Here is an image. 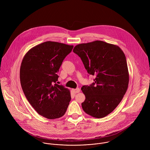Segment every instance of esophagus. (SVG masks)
Here are the masks:
<instances>
[{
	"mask_svg": "<svg viewBox=\"0 0 150 150\" xmlns=\"http://www.w3.org/2000/svg\"><path fill=\"white\" fill-rule=\"evenodd\" d=\"M72 91H73V92L74 93H79V92H80V88L73 89H72Z\"/></svg>",
	"mask_w": 150,
	"mask_h": 150,
	"instance_id": "obj_1",
	"label": "esophagus"
}]
</instances>
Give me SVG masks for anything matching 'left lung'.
I'll use <instances>...</instances> for the list:
<instances>
[{"mask_svg":"<svg viewBox=\"0 0 150 150\" xmlns=\"http://www.w3.org/2000/svg\"><path fill=\"white\" fill-rule=\"evenodd\" d=\"M81 58L94 83L82 86L86 99L81 106L88 115L101 118L110 114L121 102L128 87L125 55L117 45L96 40L76 45L73 51Z\"/></svg>","mask_w":150,"mask_h":150,"instance_id":"obj_1","label":"left lung"}]
</instances>
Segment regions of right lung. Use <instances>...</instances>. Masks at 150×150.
Returning <instances> with one entry per match:
<instances>
[{
	"instance_id": "add662e5",
	"label": "right lung",
	"mask_w": 150,
	"mask_h": 150,
	"mask_svg": "<svg viewBox=\"0 0 150 150\" xmlns=\"http://www.w3.org/2000/svg\"><path fill=\"white\" fill-rule=\"evenodd\" d=\"M73 45L45 42L29 50L20 67L23 92L37 112L50 120L62 117L71 100L69 89L55 84L57 73Z\"/></svg>"
}]
</instances>
